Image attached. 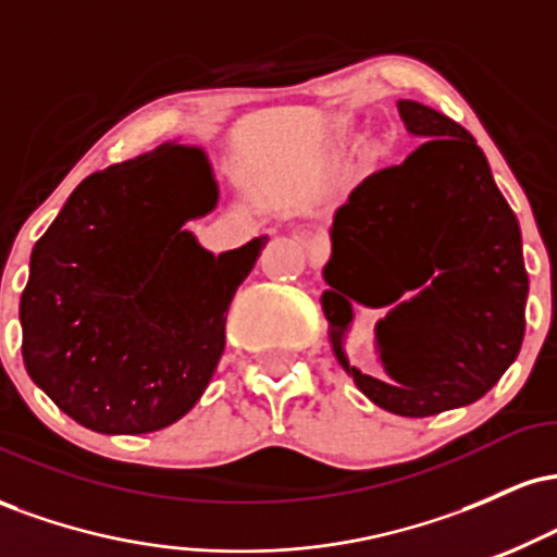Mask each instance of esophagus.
Masks as SVG:
<instances>
[{"mask_svg": "<svg viewBox=\"0 0 557 557\" xmlns=\"http://www.w3.org/2000/svg\"><path fill=\"white\" fill-rule=\"evenodd\" d=\"M306 257H309L311 267H322L324 261L330 257V243L327 238H322V235H317V238H311L306 243Z\"/></svg>", "mask_w": 557, "mask_h": 557, "instance_id": "1", "label": "esophagus"}]
</instances>
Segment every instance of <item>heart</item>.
<instances>
[{
  "label": "heart",
  "mask_w": 557,
  "mask_h": 557,
  "mask_svg": "<svg viewBox=\"0 0 557 557\" xmlns=\"http://www.w3.org/2000/svg\"><path fill=\"white\" fill-rule=\"evenodd\" d=\"M345 138H348V125H337L335 133H332V144H345Z\"/></svg>",
  "instance_id": "b5f03b06"
}]
</instances>
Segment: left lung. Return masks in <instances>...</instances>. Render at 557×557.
Wrapping results in <instances>:
<instances>
[{"label": "left lung", "instance_id": "left-lung-1", "mask_svg": "<svg viewBox=\"0 0 557 557\" xmlns=\"http://www.w3.org/2000/svg\"><path fill=\"white\" fill-rule=\"evenodd\" d=\"M398 112L424 144L335 212L322 309L335 359L361 393L421 419L479 400L516 361L529 277L519 220L474 136L419 101L400 99ZM408 289L414 298L398 301ZM354 302L394 304L375 329L387 383L344 356Z\"/></svg>", "mask_w": 557, "mask_h": 557}]
</instances>
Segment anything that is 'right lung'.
<instances>
[{
  "label": "right lung",
  "mask_w": 557,
  "mask_h": 557,
  "mask_svg": "<svg viewBox=\"0 0 557 557\" xmlns=\"http://www.w3.org/2000/svg\"><path fill=\"white\" fill-rule=\"evenodd\" d=\"M216 196L201 149L162 144L88 175L34 246L23 361L86 430H164L207 389L230 300L267 243L214 257L183 230Z\"/></svg>",
  "instance_id": "right-lung-1"
}]
</instances>
